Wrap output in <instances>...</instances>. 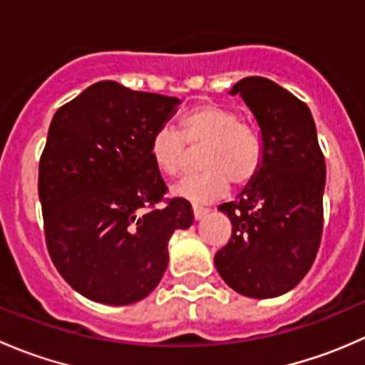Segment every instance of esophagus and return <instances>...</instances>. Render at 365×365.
I'll return each mask as SVG.
<instances>
[{
	"label": "esophagus",
	"instance_id": "34e87169",
	"mask_svg": "<svg viewBox=\"0 0 365 365\" xmlns=\"http://www.w3.org/2000/svg\"><path fill=\"white\" fill-rule=\"evenodd\" d=\"M192 212H194V219H196V220H201V219H203V217L206 215V213L210 212V210H208V208H205V206H194Z\"/></svg>",
	"mask_w": 365,
	"mask_h": 365
}]
</instances>
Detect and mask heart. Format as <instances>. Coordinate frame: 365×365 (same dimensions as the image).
<instances>
[{"instance_id":"obj_1","label":"heart","mask_w":365,"mask_h":365,"mask_svg":"<svg viewBox=\"0 0 365 365\" xmlns=\"http://www.w3.org/2000/svg\"><path fill=\"white\" fill-rule=\"evenodd\" d=\"M200 150V175L185 176L173 187V194L194 205L219 200L233 185H245L257 175L263 162V139L252 125L224 106H194L180 118V132L162 127L152 135L150 157L162 175L182 173L187 148Z\"/></svg>"}]
</instances>
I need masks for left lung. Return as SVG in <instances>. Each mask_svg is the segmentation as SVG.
Here are the masks:
<instances>
[{
	"label": "left lung",
	"mask_w": 365,
	"mask_h": 365,
	"mask_svg": "<svg viewBox=\"0 0 365 365\" xmlns=\"http://www.w3.org/2000/svg\"><path fill=\"white\" fill-rule=\"evenodd\" d=\"M230 93H240L256 118L263 162L237 200L219 206L233 231L213 261L237 293L274 298L295 288L314 263L325 159L311 111L288 90L264 77H245Z\"/></svg>",
	"instance_id": "left-lung-1"
}]
</instances>
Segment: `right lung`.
Returning <instances> with one entry per match:
<instances>
[{
  "instance_id": "add662e5",
  "label": "right lung",
  "mask_w": 365,
  "mask_h": 365,
  "mask_svg": "<svg viewBox=\"0 0 365 365\" xmlns=\"http://www.w3.org/2000/svg\"><path fill=\"white\" fill-rule=\"evenodd\" d=\"M178 98L101 81L61 106L40 157L38 197L47 251L61 277L93 302L148 297L169 263L168 242L194 220L150 157L152 135Z\"/></svg>"
}]
</instances>
